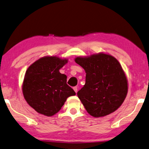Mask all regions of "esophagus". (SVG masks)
<instances>
[{
  "mask_svg": "<svg viewBox=\"0 0 149 149\" xmlns=\"http://www.w3.org/2000/svg\"><path fill=\"white\" fill-rule=\"evenodd\" d=\"M73 90H74V91L76 93L78 92V86H74V87H73Z\"/></svg>",
  "mask_w": 149,
  "mask_h": 149,
  "instance_id": "esophagus-1",
  "label": "esophagus"
}]
</instances>
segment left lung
I'll use <instances>...</instances> for the list:
<instances>
[{
  "instance_id": "left-lung-1",
  "label": "left lung",
  "mask_w": 149,
  "mask_h": 149,
  "mask_svg": "<svg viewBox=\"0 0 149 149\" xmlns=\"http://www.w3.org/2000/svg\"><path fill=\"white\" fill-rule=\"evenodd\" d=\"M76 63L86 72V83L77 95L88 114L108 115L121 106L127 93V80L121 65L109 54L77 57Z\"/></svg>"
}]
</instances>
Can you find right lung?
<instances>
[{
  "instance_id": "add662e5",
  "label": "right lung",
  "mask_w": 149,
  "mask_h": 149,
  "mask_svg": "<svg viewBox=\"0 0 149 149\" xmlns=\"http://www.w3.org/2000/svg\"><path fill=\"white\" fill-rule=\"evenodd\" d=\"M67 59L45 56L26 70L22 92L26 102L37 112L51 116L61 110L67 98L76 95L67 84L66 75L59 72Z\"/></svg>"
}]
</instances>
